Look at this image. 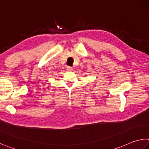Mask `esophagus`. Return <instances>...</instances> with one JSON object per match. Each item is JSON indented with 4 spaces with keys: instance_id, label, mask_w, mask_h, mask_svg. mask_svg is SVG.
Instances as JSON below:
<instances>
[{
    "instance_id": "34e87169",
    "label": "esophagus",
    "mask_w": 149,
    "mask_h": 149,
    "mask_svg": "<svg viewBox=\"0 0 149 149\" xmlns=\"http://www.w3.org/2000/svg\"><path fill=\"white\" fill-rule=\"evenodd\" d=\"M67 70H68V71L72 72V71H73V68L70 67V66H68L67 67Z\"/></svg>"
}]
</instances>
